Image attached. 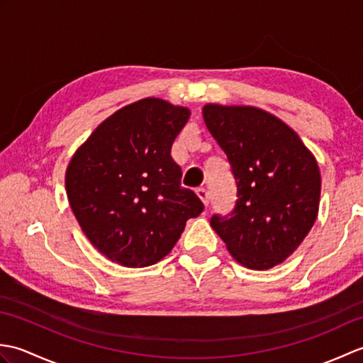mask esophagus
I'll return each mask as SVG.
<instances>
[{
	"label": "esophagus",
	"instance_id": "1",
	"mask_svg": "<svg viewBox=\"0 0 363 363\" xmlns=\"http://www.w3.org/2000/svg\"><path fill=\"white\" fill-rule=\"evenodd\" d=\"M196 195H198L199 199H201L204 206L209 204V191H207L204 187H199V189L196 190Z\"/></svg>",
	"mask_w": 363,
	"mask_h": 363
}]
</instances>
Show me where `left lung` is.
Wrapping results in <instances>:
<instances>
[{
  "instance_id": "8db88e82",
  "label": "left lung",
  "mask_w": 363,
  "mask_h": 363,
  "mask_svg": "<svg viewBox=\"0 0 363 363\" xmlns=\"http://www.w3.org/2000/svg\"><path fill=\"white\" fill-rule=\"evenodd\" d=\"M203 117L226 154L237 186L234 209L213 213L211 226L243 267L268 269L281 264L317 218V162L295 130L260 109L207 104Z\"/></svg>"
}]
</instances>
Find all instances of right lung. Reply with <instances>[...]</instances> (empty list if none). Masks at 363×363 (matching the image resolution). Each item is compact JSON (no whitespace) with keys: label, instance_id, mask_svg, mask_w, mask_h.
I'll list each match as a JSON object with an SVG mask.
<instances>
[{"label":"right lung","instance_id":"1","mask_svg":"<svg viewBox=\"0 0 363 363\" xmlns=\"http://www.w3.org/2000/svg\"><path fill=\"white\" fill-rule=\"evenodd\" d=\"M190 112L146 98L104 120L67 168L72 211L95 248L115 264L150 267L173 250L189 218L204 211L181 187L172 145Z\"/></svg>","mask_w":363,"mask_h":363}]
</instances>
